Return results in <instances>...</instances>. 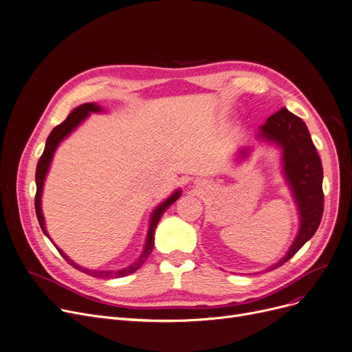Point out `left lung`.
<instances>
[{
	"instance_id": "left-lung-1",
	"label": "left lung",
	"mask_w": 352,
	"mask_h": 352,
	"mask_svg": "<svg viewBox=\"0 0 352 352\" xmlns=\"http://www.w3.org/2000/svg\"><path fill=\"white\" fill-rule=\"evenodd\" d=\"M256 139L275 144L280 150L282 176L289 186L299 214L296 236L285 256L266 270L272 271L291 259L320 226L324 212V172L307 124L288 109H280L267 117L266 122L259 126ZM250 150L252 147H243L239 159H248Z\"/></svg>"
}]
</instances>
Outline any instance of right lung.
Wrapping results in <instances>:
<instances>
[{"mask_svg": "<svg viewBox=\"0 0 352 352\" xmlns=\"http://www.w3.org/2000/svg\"><path fill=\"white\" fill-rule=\"evenodd\" d=\"M104 109L100 107L97 103H85L81 104L78 107H76L69 116H67V119L58 124L57 127H54L52 130V133H50V136L47 138V142H45V147H44V152L38 160V164H37V170H36V185H37V193H36V213H37V219H38V223L41 226V230L44 232V235L52 241V238H50L48 232H47V228H45V219H44V214H43V209H41V196H43V189H44V182H45V177H47V173L50 170V166H52V162H53V157H54V153L57 147L60 146V143L63 140H65L67 138H69L72 133L85 122L87 117L91 114V113H103ZM182 195V190L180 189H176L169 197L164 199L162 204H159L152 214H150V221H148V229H147V236H146V242H144V246H143V250L140 256L130 263L129 266H124L122 267V270H117V271H110V270H103V271H98V270H87V267H82L80 265H77L73 259H70L69 256H67L63 250L54 245L58 252L64 256V259L69 262L70 265H73L76 270L78 271H82L85 274H89L90 276H96V278H103V279H109V278H114V276H127L130 274H133L135 271H138L139 267L144 263V261L148 258V255L152 254L153 250V246H155V230H156V226L160 221V217L163 216V213L166 212V209L169 208L170 205H173L176 200L180 197ZM53 242V241H52ZM54 243V242H53Z\"/></svg>", "mask_w": 352, "mask_h": 352, "instance_id": "add662e5", "label": "right lung"}]
</instances>
